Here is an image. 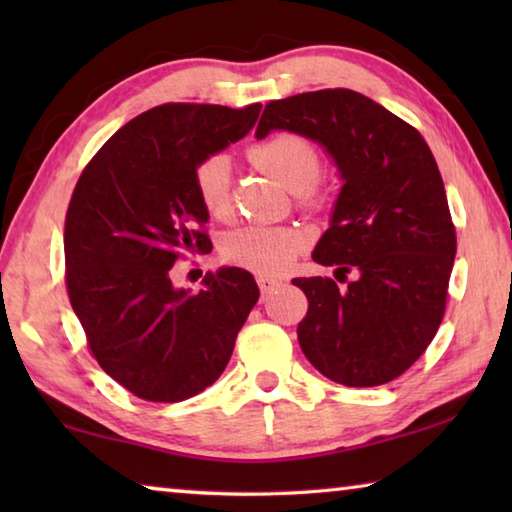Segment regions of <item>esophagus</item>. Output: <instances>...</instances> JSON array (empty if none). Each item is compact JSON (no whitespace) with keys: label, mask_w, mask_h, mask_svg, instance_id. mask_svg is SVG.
Returning a JSON list of instances; mask_svg holds the SVG:
<instances>
[{"label":"esophagus","mask_w":512,"mask_h":512,"mask_svg":"<svg viewBox=\"0 0 512 512\" xmlns=\"http://www.w3.org/2000/svg\"><path fill=\"white\" fill-rule=\"evenodd\" d=\"M257 284H259V291H262V298H268L271 293L280 287V280H275V277H266V275H259L257 277Z\"/></svg>","instance_id":"1"}]
</instances>
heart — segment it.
Listing matches in <instances>:
<instances>
[{
  "label": "heart",
  "mask_w": 512,
  "mask_h": 512,
  "mask_svg": "<svg viewBox=\"0 0 512 512\" xmlns=\"http://www.w3.org/2000/svg\"><path fill=\"white\" fill-rule=\"evenodd\" d=\"M248 158L259 169L271 173L284 187L296 192L298 201L318 210L325 205V187L320 185V151L314 142L296 133H277L253 144ZM194 192L203 210L214 219H225L232 212V164L228 155L212 153L194 167ZM309 239L296 225H244L232 230L221 244V255L228 264L246 271L275 275L282 273Z\"/></svg>",
  "instance_id": "obj_1"
}]
</instances>
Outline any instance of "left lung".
Listing matches in <instances>:
<instances>
[{
    "label": "left lung",
    "mask_w": 512,
    "mask_h": 512,
    "mask_svg": "<svg viewBox=\"0 0 512 512\" xmlns=\"http://www.w3.org/2000/svg\"><path fill=\"white\" fill-rule=\"evenodd\" d=\"M311 137L339 164L345 185L314 259L332 277H296L309 311L298 325L305 357L343 386L404 375L443 323L456 228L438 164L418 128L345 88L268 101L257 124Z\"/></svg>",
    "instance_id": "8db88e82"
}]
</instances>
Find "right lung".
Wrapping results in <instances>:
<instances>
[{
	"label": "right lung",
	"mask_w": 512,
	"mask_h": 512,
	"mask_svg": "<svg viewBox=\"0 0 512 512\" xmlns=\"http://www.w3.org/2000/svg\"><path fill=\"white\" fill-rule=\"evenodd\" d=\"M262 103H162L85 164L65 216V284L92 357L146 402H183L228 366L257 305L255 277L221 268L198 293L173 264L212 250L194 167L255 126Z\"/></svg>",
	"instance_id": "add662e5"
}]
</instances>
